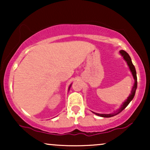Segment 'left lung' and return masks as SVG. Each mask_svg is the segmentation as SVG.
I'll list each match as a JSON object with an SVG mask.
<instances>
[{"instance_id":"left-lung-1","label":"left lung","mask_w":150,"mask_h":150,"mask_svg":"<svg viewBox=\"0 0 150 150\" xmlns=\"http://www.w3.org/2000/svg\"><path fill=\"white\" fill-rule=\"evenodd\" d=\"M119 53H120V55H121L122 56H123V58H124V60L125 61H126L127 64H128L129 68H130V72L132 73V76H133V78L134 80H135V83H134V85L133 87H132V90H131V92H130V94L129 95V97H128V99L125 100L124 102L123 103V104L120 106V107L118 108L117 111H115V112L113 113H108V114H101V113H94V114L97 115V116H101V117H104V118H110V117H112V116H116V115L118 114V113L121 112L122 111H123V109H125V107H126L129 104V103L132 100V99H133L134 97H135V92H136V89H137V74H136V70H135V66H134L133 64H132V61H131V58H130V56L128 55V53L127 52H125V51H123V50H120L119 51Z\"/></svg>"}]
</instances>
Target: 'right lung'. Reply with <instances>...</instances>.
I'll return each mask as SVG.
<instances>
[{
    "instance_id": "right-lung-1",
    "label": "right lung",
    "mask_w": 150,
    "mask_h": 150,
    "mask_svg": "<svg viewBox=\"0 0 150 150\" xmlns=\"http://www.w3.org/2000/svg\"><path fill=\"white\" fill-rule=\"evenodd\" d=\"M70 87H71V85H70V87H69V89H70Z\"/></svg>"
}]
</instances>
